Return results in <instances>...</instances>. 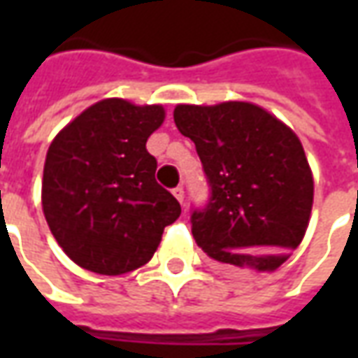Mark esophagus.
Wrapping results in <instances>:
<instances>
[{
  "instance_id": "esophagus-1",
  "label": "esophagus",
  "mask_w": 358,
  "mask_h": 358,
  "mask_svg": "<svg viewBox=\"0 0 358 358\" xmlns=\"http://www.w3.org/2000/svg\"><path fill=\"white\" fill-rule=\"evenodd\" d=\"M172 194H174V197H176L180 203H184V187L182 186L174 187V189H172Z\"/></svg>"
}]
</instances>
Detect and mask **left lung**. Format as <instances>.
Segmentation results:
<instances>
[{
  "instance_id": "left-lung-1",
  "label": "left lung",
  "mask_w": 358,
  "mask_h": 358,
  "mask_svg": "<svg viewBox=\"0 0 358 358\" xmlns=\"http://www.w3.org/2000/svg\"><path fill=\"white\" fill-rule=\"evenodd\" d=\"M174 122L195 143L210 195L192 234L218 263L272 272L307 232L315 184L299 138L259 105H178Z\"/></svg>"
}]
</instances>
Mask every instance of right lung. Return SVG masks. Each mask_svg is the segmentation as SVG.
Here are the masks:
<instances>
[{"label":"right lung","instance_id":"right-lung-1","mask_svg":"<svg viewBox=\"0 0 358 358\" xmlns=\"http://www.w3.org/2000/svg\"><path fill=\"white\" fill-rule=\"evenodd\" d=\"M161 105L103 99L51 141L42 207L57 243L82 268L117 276L148 263L164 226L180 217L176 197L155 180L145 149L163 124Z\"/></svg>","mask_w":358,"mask_h":358}]
</instances>
